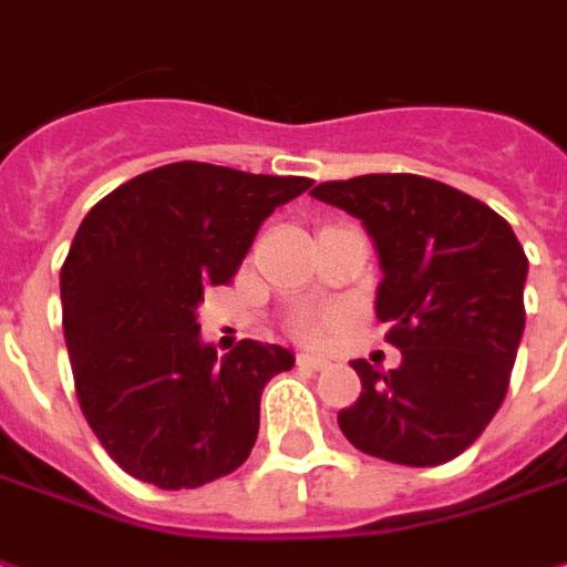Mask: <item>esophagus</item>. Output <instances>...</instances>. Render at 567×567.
<instances>
[{
  "label": "esophagus",
  "mask_w": 567,
  "mask_h": 567,
  "mask_svg": "<svg viewBox=\"0 0 567 567\" xmlns=\"http://www.w3.org/2000/svg\"><path fill=\"white\" fill-rule=\"evenodd\" d=\"M298 365H300V369H310V372H322V369L329 365V360H322V357H313V353H300Z\"/></svg>",
  "instance_id": "obj_1"
}]
</instances>
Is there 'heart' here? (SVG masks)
Wrapping results in <instances>:
<instances>
[{
    "instance_id": "b5f03b06",
    "label": "heart",
    "mask_w": 567,
    "mask_h": 567,
    "mask_svg": "<svg viewBox=\"0 0 567 567\" xmlns=\"http://www.w3.org/2000/svg\"><path fill=\"white\" fill-rule=\"evenodd\" d=\"M329 329V322L322 319V316H300L298 326H295V332L303 338V341H319L322 334Z\"/></svg>"
}]
</instances>
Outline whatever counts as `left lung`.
<instances>
[{
    "label": "left lung",
    "instance_id": "left-lung-1",
    "mask_svg": "<svg viewBox=\"0 0 567 567\" xmlns=\"http://www.w3.org/2000/svg\"><path fill=\"white\" fill-rule=\"evenodd\" d=\"M316 202L363 223L381 282L375 316L403 363H350L363 381L338 413L350 444L396 465H441L494 419L525 334V248L506 219L415 173L322 183Z\"/></svg>",
    "mask_w": 567,
    "mask_h": 567
}]
</instances>
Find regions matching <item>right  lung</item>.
Returning a JSON list of instances; mask_svg holds the SVG:
<instances>
[{"instance_id":"add662e5","label":"right lung","mask_w":567,"mask_h":567,"mask_svg":"<svg viewBox=\"0 0 567 567\" xmlns=\"http://www.w3.org/2000/svg\"><path fill=\"white\" fill-rule=\"evenodd\" d=\"M313 186L179 161L92 207L61 267L73 384L111 460L161 491H188L251 456L260 394L295 365L282 344L202 338L204 288L241 267L260 223Z\"/></svg>"}]
</instances>
